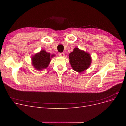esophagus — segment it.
Listing matches in <instances>:
<instances>
[{
	"instance_id": "1",
	"label": "esophagus",
	"mask_w": 126,
	"mask_h": 126,
	"mask_svg": "<svg viewBox=\"0 0 126 126\" xmlns=\"http://www.w3.org/2000/svg\"><path fill=\"white\" fill-rule=\"evenodd\" d=\"M59 56H61V57H65V54H64V53H63V52L60 53V54H59Z\"/></svg>"
}]
</instances>
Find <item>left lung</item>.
<instances>
[{
	"label": "left lung",
	"instance_id": "obj_1",
	"mask_svg": "<svg viewBox=\"0 0 126 126\" xmlns=\"http://www.w3.org/2000/svg\"><path fill=\"white\" fill-rule=\"evenodd\" d=\"M68 56L72 68L79 73L87 69L91 64L92 59L89 53L78 47L75 48Z\"/></svg>",
	"mask_w": 126,
	"mask_h": 126
}]
</instances>
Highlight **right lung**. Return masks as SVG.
<instances>
[{
	"instance_id": "right-lung-1",
	"label": "right lung",
	"mask_w": 126,
	"mask_h": 126,
	"mask_svg": "<svg viewBox=\"0 0 126 126\" xmlns=\"http://www.w3.org/2000/svg\"><path fill=\"white\" fill-rule=\"evenodd\" d=\"M56 55H50V53L46 52L44 49L32 55V64L37 70H42L47 68L50 63V58L55 57Z\"/></svg>"
}]
</instances>
